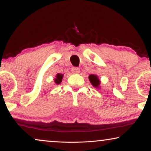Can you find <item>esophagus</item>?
<instances>
[{
  "label": "esophagus",
  "mask_w": 151,
  "mask_h": 151,
  "mask_svg": "<svg viewBox=\"0 0 151 151\" xmlns=\"http://www.w3.org/2000/svg\"><path fill=\"white\" fill-rule=\"evenodd\" d=\"M71 71H72V73H79L80 72V70L79 68H78V67H72Z\"/></svg>",
  "instance_id": "1"
}]
</instances>
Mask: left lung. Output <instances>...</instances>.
Returning a JSON list of instances; mask_svg holds the SVG:
<instances>
[{"label":"left lung","mask_w":151,"mask_h":151,"mask_svg":"<svg viewBox=\"0 0 151 151\" xmlns=\"http://www.w3.org/2000/svg\"><path fill=\"white\" fill-rule=\"evenodd\" d=\"M88 79H89L90 82L94 87H99V86H100V80L98 78V76L93 75V74H91V75L88 76Z\"/></svg>","instance_id":"obj_1"}]
</instances>
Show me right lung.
<instances>
[{
  "mask_svg": "<svg viewBox=\"0 0 151 151\" xmlns=\"http://www.w3.org/2000/svg\"><path fill=\"white\" fill-rule=\"evenodd\" d=\"M55 80L54 81L55 82V84H59L60 82H62V80H63V74H61V73H58L56 76H55Z\"/></svg>",
  "mask_w": 151,
  "mask_h": 151,
  "instance_id": "1",
  "label": "right lung"
}]
</instances>
